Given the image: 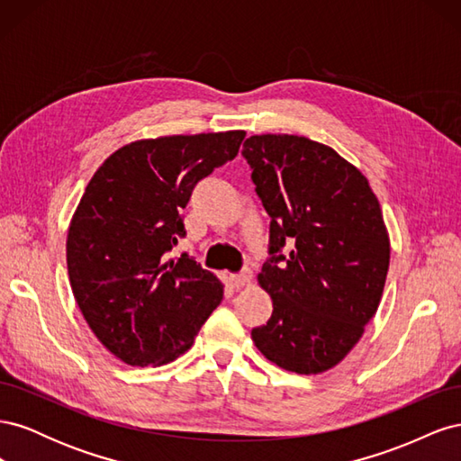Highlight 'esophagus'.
I'll return each instance as SVG.
<instances>
[{"mask_svg": "<svg viewBox=\"0 0 461 461\" xmlns=\"http://www.w3.org/2000/svg\"><path fill=\"white\" fill-rule=\"evenodd\" d=\"M249 278H252V273L244 271L240 275H230L229 276V283H230L232 288H242V286H246L249 283Z\"/></svg>", "mask_w": 461, "mask_h": 461, "instance_id": "1", "label": "esophagus"}]
</instances>
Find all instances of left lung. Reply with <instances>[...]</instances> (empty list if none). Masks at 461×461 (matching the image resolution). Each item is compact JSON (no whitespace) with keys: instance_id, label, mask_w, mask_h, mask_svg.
I'll return each mask as SVG.
<instances>
[{"instance_id":"left-lung-1","label":"left lung","mask_w":461,"mask_h":461,"mask_svg":"<svg viewBox=\"0 0 461 461\" xmlns=\"http://www.w3.org/2000/svg\"><path fill=\"white\" fill-rule=\"evenodd\" d=\"M242 156L271 217V258L258 281L273 313L252 340L278 367L323 373L357 344L381 303L390 240L379 200L357 167L305 136H249Z\"/></svg>"}]
</instances>
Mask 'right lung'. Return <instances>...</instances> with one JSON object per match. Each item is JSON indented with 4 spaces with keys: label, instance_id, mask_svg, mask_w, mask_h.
Listing matches in <instances>:
<instances>
[{
    "label": "right lung",
    "instance_id": "add662e5",
    "mask_svg": "<svg viewBox=\"0 0 461 461\" xmlns=\"http://www.w3.org/2000/svg\"><path fill=\"white\" fill-rule=\"evenodd\" d=\"M244 131L176 134L119 148L88 183L67 234L68 281L86 323L129 366L185 354L222 300L219 278L186 254L180 212L192 190L234 159Z\"/></svg>",
    "mask_w": 461,
    "mask_h": 461
}]
</instances>
